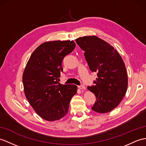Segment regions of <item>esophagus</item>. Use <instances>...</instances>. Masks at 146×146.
Segmentation results:
<instances>
[{
  "label": "esophagus",
  "instance_id": "esophagus-1",
  "mask_svg": "<svg viewBox=\"0 0 146 146\" xmlns=\"http://www.w3.org/2000/svg\"><path fill=\"white\" fill-rule=\"evenodd\" d=\"M78 87H79V88H80L81 90H85V87L83 85H79V86H78Z\"/></svg>",
  "mask_w": 146,
  "mask_h": 146
}]
</instances>
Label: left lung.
Instances as JSON below:
<instances>
[{
  "instance_id": "obj_1",
  "label": "left lung",
  "mask_w": 146,
  "mask_h": 146,
  "mask_svg": "<svg viewBox=\"0 0 146 146\" xmlns=\"http://www.w3.org/2000/svg\"><path fill=\"white\" fill-rule=\"evenodd\" d=\"M76 41L85 51L90 70L97 72L95 85L87 87L97 98L92 110L99 113L112 111L125 96L128 84L121 56L111 45L96 36L80 37Z\"/></svg>"
}]
</instances>
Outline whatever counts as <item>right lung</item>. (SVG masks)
<instances>
[{
	"label": "right lung",
	"mask_w": 146,
	"mask_h": 146,
	"mask_svg": "<svg viewBox=\"0 0 146 146\" xmlns=\"http://www.w3.org/2000/svg\"><path fill=\"white\" fill-rule=\"evenodd\" d=\"M75 47L73 40L43 42L32 53L23 71L25 97L35 112L48 121L59 120L67 114L71 98L77 92L76 85L59 83L63 58Z\"/></svg>",
	"instance_id": "right-lung-1"
}]
</instances>
